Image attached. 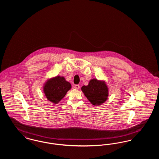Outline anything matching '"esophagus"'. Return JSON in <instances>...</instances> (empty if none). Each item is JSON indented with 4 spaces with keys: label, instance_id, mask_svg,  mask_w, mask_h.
Listing matches in <instances>:
<instances>
[{
    "label": "esophagus",
    "instance_id": "1",
    "mask_svg": "<svg viewBox=\"0 0 159 159\" xmlns=\"http://www.w3.org/2000/svg\"><path fill=\"white\" fill-rule=\"evenodd\" d=\"M75 88L76 89H79L80 88V86H79V84H76V85L75 86Z\"/></svg>",
    "mask_w": 159,
    "mask_h": 159
}]
</instances>
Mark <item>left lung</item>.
Masks as SVG:
<instances>
[{"mask_svg":"<svg viewBox=\"0 0 159 159\" xmlns=\"http://www.w3.org/2000/svg\"><path fill=\"white\" fill-rule=\"evenodd\" d=\"M81 89L85 97L93 106H101L108 99V88L104 80L92 79L88 85L83 86Z\"/></svg>","mask_w":159,"mask_h":159,"instance_id":"obj_1","label":"left lung"}]
</instances>
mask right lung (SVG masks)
<instances>
[{"instance_id": "obj_1", "label": "right lung", "mask_w": 159, "mask_h": 159, "mask_svg": "<svg viewBox=\"0 0 159 159\" xmlns=\"http://www.w3.org/2000/svg\"><path fill=\"white\" fill-rule=\"evenodd\" d=\"M71 88V84L63 76H55L48 79L43 90L48 101L57 104Z\"/></svg>"}]
</instances>
